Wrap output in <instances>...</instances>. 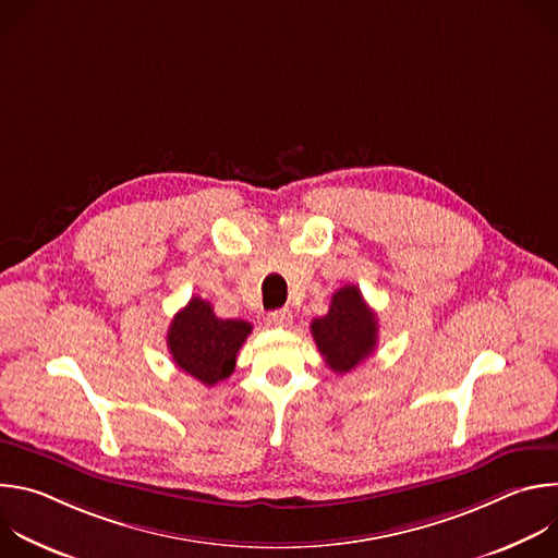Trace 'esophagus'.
Returning <instances> with one entry per match:
<instances>
[{
    "label": "esophagus",
    "instance_id": "esophagus-1",
    "mask_svg": "<svg viewBox=\"0 0 558 558\" xmlns=\"http://www.w3.org/2000/svg\"><path fill=\"white\" fill-rule=\"evenodd\" d=\"M267 323L276 329H287L293 323V315H291L289 308H278V311H271L267 315Z\"/></svg>",
    "mask_w": 558,
    "mask_h": 558
}]
</instances>
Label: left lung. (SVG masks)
I'll list each match as a JSON object with an SVG mask.
<instances>
[{
	"label": "left lung",
	"mask_w": 558,
	"mask_h": 558,
	"mask_svg": "<svg viewBox=\"0 0 558 558\" xmlns=\"http://www.w3.org/2000/svg\"><path fill=\"white\" fill-rule=\"evenodd\" d=\"M311 336L333 373H349L377 347V317L355 284L338 289L329 313L315 317Z\"/></svg>",
	"instance_id": "1"
}]
</instances>
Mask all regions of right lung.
I'll return each instance as SVG.
<instances>
[{
    "instance_id": "add662e5",
    "label": "right lung",
    "mask_w": 558,
    "mask_h": 558,
    "mask_svg": "<svg viewBox=\"0 0 558 558\" xmlns=\"http://www.w3.org/2000/svg\"><path fill=\"white\" fill-rule=\"evenodd\" d=\"M245 320H222L203 298H192L168 329V349L174 364L205 386L231 375L235 355L252 333Z\"/></svg>"
}]
</instances>
